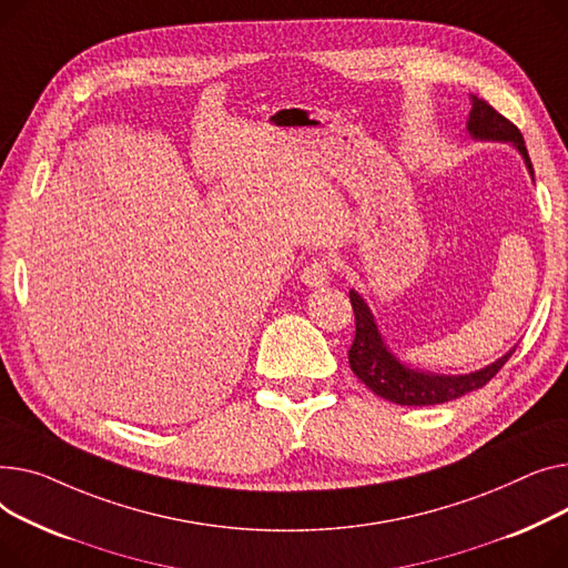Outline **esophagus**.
<instances>
[{
	"instance_id": "esophagus-1",
	"label": "esophagus",
	"mask_w": 568,
	"mask_h": 568,
	"mask_svg": "<svg viewBox=\"0 0 568 568\" xmlns=\"http://www.w3.org/2000/svg\"><path fill=\"white\" fill-rule=\"evenodd\" d=\"M300 280H303L305 286L310 288H323L329 284V263L325 258H314L307 268L303 271V275H300Z\"/></svg>"
}]
</instances>
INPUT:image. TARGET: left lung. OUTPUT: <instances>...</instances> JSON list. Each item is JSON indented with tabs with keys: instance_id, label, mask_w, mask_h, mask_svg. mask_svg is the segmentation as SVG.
<instances>
[{
	"instance_id": "1",
	"label": "left lung",
	"mask_w": 568,
	"mask_h": 568,
	"mask_svg": "<svg viewBox=\"0 0 568 568\" xmlns=\"http://www.w3.org/2000/svg\"><path fill=\"white\" fill-rule=\"evenodd\" d=\"M470 100H473V110L468 116L470 138L479 142L511 144L520 153L531 181H535V170H531V160L527 155L520 130L511 121H507L503 114H497L486 100L477 95H470ZM348 295L355 312V342L348 351L351 369L376 396H383L387 402L398 406H438V404L454 402V398H460L463 394L484 387L499 369H503L505 362L516 351L514 346L503 357L486 364L484 369H477L470 374L447 376V374L422 372L402 362L389 351L369 305L364 303V297L355 288H351Z\"/></svg>"
}]
</instances>
